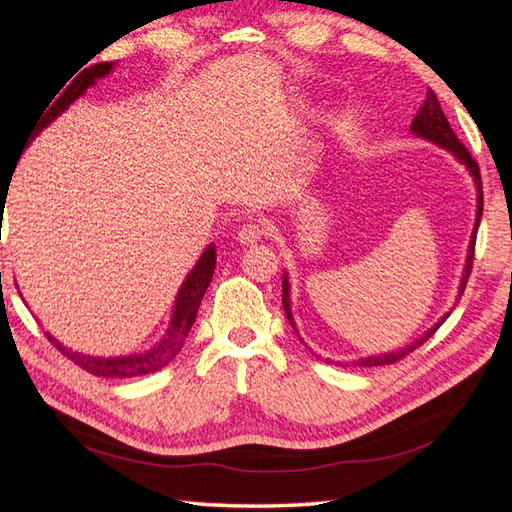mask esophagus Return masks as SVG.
<instances>
[{"mask_svg": "<svg viewBox=\"0 0 512 512\" xmlns=\"http://www.w3.org/2000/svg\"><path fill=\"white\" fill-rule=\"evenodd\" d=\"M267 230H269V228H267L265 224H260V222H250V224L241 226L237 239H239V243H241V245H256L262 237L267 235Z\"/></svg>", "mask_w": 512, "mask_h": 512, "instance_id": "34e87169", "label": "esophagus"}]
</instances>
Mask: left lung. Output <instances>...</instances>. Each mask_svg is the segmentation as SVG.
Returning a JSON list of instances; mask_svg holds the SVG:
<instances>
[{
  "label": "left lung",
  "instance_id": "1",
  "mask_svg": "<svg viewBox=\"0 0 512 512\" xmlns=\"http://www.w3.org/2000/svg\"><path fill=\"white\" fill-rule=\"evenodd\" d=\"M410 132L418 138H425V141L438 145L446 151H451L455 160L459 164H463L468 168V173L472 175L474 179V185H476V220H474V230H472V237H470V245H468V258H466V267H463V275H461V282H459V290H457V303L461 299L463 294V288H466L468 284V277H470V271H472V258H474V243H476V230H478V224H480V215H483V188H480V170H478V164L476 160L470 156V151L461 145V141L457 138V134L453 132L451 123H448L446 115L442 113V106L436 98V94H433L431 89H427V98L421 106V111L416 113V117L412 119V126H410ZM282 305H284V312H286V318L290 322L292 331L297 333L299 342H303V337L299 335V329H297V322H294V316H292V307H290V282H288V273L284 271V282H282ZM451 316V312H446L436 324L429 331H425L421 337L414 339L412 344L399 348L395 352H384V354H374V356H361V359L352 361L354 367H376V365H391V363H397L399 359H404L406 354H410L414 348L421 346L423 342H427V339L436 333L442 322Z\"/></svg>",
  "mask_w": 512,
  "mask_h": 512
}]
</instances>
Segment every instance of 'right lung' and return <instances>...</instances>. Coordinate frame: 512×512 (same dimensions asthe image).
<instances>
[{
  "instance_id": "obj_1",
  "label": "right lung",
  "mask_w": 512,
  "mask_h": 512,
  "mask_svg": "<svg viewBox=\"0 0 512 512\" xmlns=\"http://www.w3.org/2000/svg\"><path fill=\"white\" fill-rule=\"evenodd\" d=\"M113 68H115V61H102V64L89 66L87 70H83L79 76H76L70 87H66L64 94H57L59 98L53 96L51 102H46L44 111L40 113V117L34 123L32 134H29V138H27L25 147L32 145L34 138L46 126H51V123L61 113H64L74 100H79L89 87H94L98 79H104L106 74H111ZM49 103L52 104L51 107L48 106ZM2 207H4V203H2ZM215 258H218V254H215V245L209 243L207 250L196 260L194 269L185 275V280L175 297L173 314H170L168 327H166L162 339L143 352L123 354V356H94V354H83L79 350H72V348L64 346L51 333H46V337H49V342H53L57 346V350L61 354H66L70 361H74L76 365L83 367L85 371H89V374H94V376L134 378V376L153 374V371L166 367L181 352V348L185 344V337H188L192 324L196 320L200 301H203L205 292L211 284V277L215 271Z\"/></svg>"
}]
</instances>
